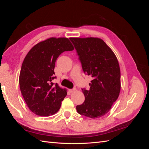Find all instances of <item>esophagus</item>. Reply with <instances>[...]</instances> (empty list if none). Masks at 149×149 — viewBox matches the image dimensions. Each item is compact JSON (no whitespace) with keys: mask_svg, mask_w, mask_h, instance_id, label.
Listing matches in <instances>:
<instances>
[{"mask_svg":"<svg viewBox=\"0 0 149 149\" xmlns=\"http://www.w3.org/2000/svg\"><path fill=\"white\" fill-rule=\"evenodd\" d=\"M76 88H73V89H70V93H74V92L76 91Z\"/></svg>","mask_w":149,"mask_h":149,"instance_id":"1","label":"esophagus"}]
</instances>
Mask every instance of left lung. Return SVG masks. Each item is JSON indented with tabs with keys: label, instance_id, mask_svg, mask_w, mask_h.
Here are the masks:
<instances>
[{
	"label": "left lung",
	"instance_id": "1",
	"mask_svg": "<svg viewBox=\"0 0 149 149\" xmlns=\"http://www.w3.org/2000/svg\"><path fill=\"white\" fill-rule=\"evenodd\" d=\"M84 73L93 78L89 90L82 89L85 100L76 106L79 114L96 119L106 114L118 98L120 71L114 53L100 38H70Z\"/></svg>",
	"mask_w": 149,
	"mask_h": 149
}]
</instances>
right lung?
Here are the masks:
<instances>
[{
  "mask_svg": "<svg viewBox=\"0 0 149 149\" xmlns=\"http://www.w3.org/2000/svg\"><path fill=\"white\" fill-rule=\"evenodd\" d=\"M73 45L68 38L51 37L35 45L26 55L20 76V89L29 109L37 116H49L59 111L67 94L65 88L54 84L57 58Z\"/></svg>",
  "mask_w": 149,
  "mask_h": 149,
  "instance_id": "obj_1",
  "label": "right lung"
}]
</instances>
